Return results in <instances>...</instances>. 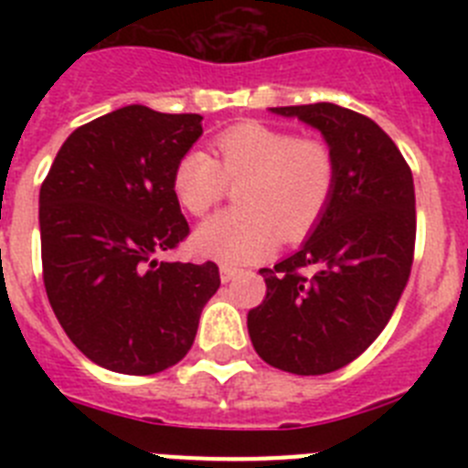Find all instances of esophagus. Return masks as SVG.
I'll return each mask as SVG.
<instances>
[{"label": "esophagus", "mask_w": 468, "mask_h": 468, "mask_svg": "<svg viewBox=\"0 0 468 468\" xmlns=\"http://www.w3.org/2000/svg\"><path fill=\"white\" fill-rule=\"evenodd\" d=\"M237 274H239L237 267H227V264H222V267H220V281H222V283H229V281L234 279Z\"/></svg>", "instance_id": "34e87169"}]
</instances>
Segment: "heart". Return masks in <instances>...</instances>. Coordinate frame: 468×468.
<instances>
[{
	"label": "heart",
	"mask_w": 468,
	"mask_h": 468,
	"mask_svg": "<svg viewBox=\"0 0 468 468\" xmlns=\"http://www.w3.org/2000/svg\"><path fill=\"white\" fill-rule=\"evenodd\" d=\"M220 161L189 150L173 171V194L185 210L201 218L239 185L241 208L215 215L194 231L201 258L227 267L270 255L279 243L300 241L328 208L337 180L335 156L316 138H295L267 123L246 122L215 138Z\"/></svg>",
	"instance_id": "1"
}]
</instances>
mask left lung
I'll return each instance as SVG.
<instances>
[{"instance_id":"left-lung-1","label":"left lung","mask_w":468,"mask_h":468,"mask_svg":"<svg viewBox=\"0 0 468 468\" xmlns=\"http://www.w3.org/2000/svg\"><path fill=\"white\" fill-rule=\"evenodd\" d=\"M324 135L337 166L328 208L291 258L260 270L262 304L248 335L264 363L292 375L335 373L378 340L415 253V185L373 119L333 102L270 107Z\"/></svg>"}]
</instances>
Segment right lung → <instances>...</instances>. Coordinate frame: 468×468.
Wrapping results in <instances>:
<instances>
[{
	"label": "right lung",
	"mask_w": 468,
	"mask_h": 468,
	"mask_svg": "<svg viewBox=\"0 0 468 468\" xmlns=\"http://www.w3.org/2000/svg\"><path fill=\"white\" fill-rule=\"evenodd\" d=\"M201 114L126 105L84 123L39 189L44 285L72 345L95 366L154 375L183 361L220 288L213 262H159L189 234L173 194Z\"/></svg>",
	"instance_id": "right-lung-1"
}]
</instances>
